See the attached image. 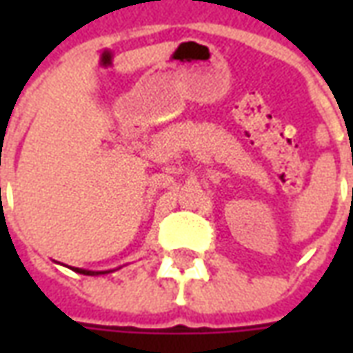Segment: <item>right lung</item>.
I'll use <instances>...</instances> for the list:
<instances>
[{
  "mask_svg": "<svg viewBox=\"0 0 353 353\" xmlns=\"http://www.w3.org/2000/svg\"><path fill=\"white\" fill-rule=\"evenodd\" d=\"M75 272L85 274V276H98V274H108L109 270H103V272H94V270H85V268H73Z\"/></svg>",
  "mask_w": 353,
  "mask_h": 353,
  "instance_id": "right-lung-1",
  "label": "right lung"
}]
</instances>
